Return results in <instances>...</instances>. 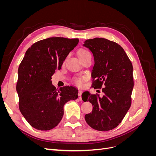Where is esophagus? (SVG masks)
<instances>
[{
    "label": "esophagus",
    "instance_id": "esophagus-1",
    "mask_svg": "<svg viewBox=\"0 0 156 156\" xmlns=\"http://www.w3.org/2000/svg\"><path fill=\"white\" fill-rule=\"evenodd\" d=\"M81 94H82V90H79V93H78V96H79V99L80 100H82Z\"/></svg>",
    "mask_w": 156,
    "mask_h": 156
}]
</instances>
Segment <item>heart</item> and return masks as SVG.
I'll return each instance as SVG.
<instances>
[{
    "label": "heart",
    "mask_w": 156,
    "mask_h": 156,
    "mask_svg": "<svg viewBox=\"0 0 156 156\" xmlns=\"http://www.w3.org/2000/svg\"><path fill=\"white\" fill-rule=\"evenodd\" d=\"M89 54H90L89 52L87 50L84 49H80L78 51V56H79V58L82 57V56H86V55H89ZM83 79H84L83 78H76V79H75L74 81L77 84H78V85H81V84L83 83Z\"/></svg>",
    "instance_id": "heart-1"
}]
</instances>
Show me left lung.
Here are the masks:
<instances>
[{"label":"left lung","mask_w":156,"mask_h":156,"mask_svg":"<svg viewBox=\"0 0 156 156\" xmlns=\"http://www.w3.org/2000/svg\"><path fill=\"white\" fill-rule=\"evenodd\" d=\"M83 46L94 56L92 87L104 86L101 97L89 92H84L87 96L82 94V100L89 101L93 106L92 112L84 119L94 129L109 131L119 126L130 108L134 85L133 66L124 49L114 41L95 37L86 40Z\"/></svg>","instance_id":"8db88e82"}]
</instances>
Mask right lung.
Here are the masks:
<instances>
[{
	"instance_id": "add662e5",
	"label": "right lung",
	"mask_w": 156,
	"mask_h": 156,
	"mask_svg": "<svg viewBox=\"0 0 156 156\" xmlns=\"http://www.w3.org/2000/svg\"><path fill=\"white\" fill-rule=\"evenodd\" d=\"M79 41L55 37L37 41L27 49L19 66L16 90L20 110L36 129L54 128L62 119L65 103L78 98V90L74 87L56 89L51 76L60 69Z\"/></svg>"
}]
</instances>
